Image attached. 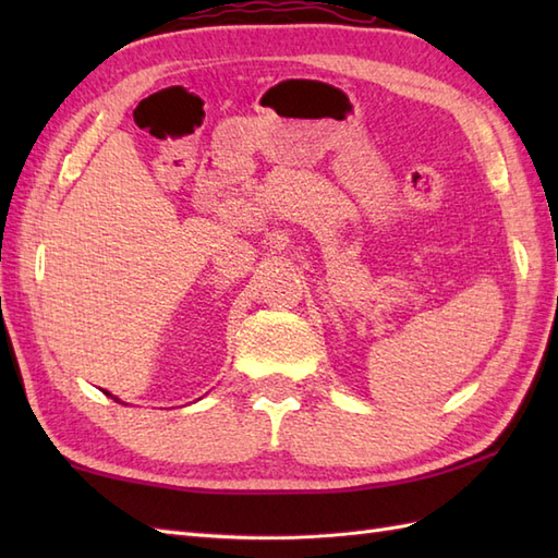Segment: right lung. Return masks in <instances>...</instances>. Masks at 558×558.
Instances as JSON below:
<instances>
[{
  "label": "right lung",
  "mask_w": 558,
  "mask_h": 558,
  "mask_svg": "<svg viewBox=\"0 0 558 558\" xmlns=\"http://www.w3.org/2000/svg\"><path fill=\"white\" fill-rule=\"evenodd\" d=\"M108 396H110V393H108ZM110 398H114V396H110ZM114 400H117V398H114Z\"/></svg>",
  "instance_id": "1"
}]
</instances>
